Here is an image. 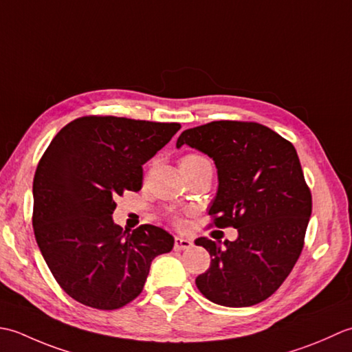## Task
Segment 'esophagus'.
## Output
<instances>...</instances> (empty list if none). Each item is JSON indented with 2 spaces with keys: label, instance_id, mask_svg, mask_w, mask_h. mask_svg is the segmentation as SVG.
<instances>
[{
  "label": "esophagus",
  "instance_id": "1",
  "mask_svg": "<svg viewBox=\"0 0 352 352\" xmlns=\"http://www.w3.org/2000/svg\"><path fill=\"white\" fill-rule=\"evenodd\" d=\"M192 248V241L184 236H175V249L176 250H188Z\"/></svg>",
  "mask_w": 352,
  "mask_h": 352
}]
</instances>
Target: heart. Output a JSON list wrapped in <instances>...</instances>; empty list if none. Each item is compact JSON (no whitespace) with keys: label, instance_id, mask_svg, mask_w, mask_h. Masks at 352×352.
I'll list each match as a JSON object with an SVG mask.
<instances>
[{"label":"heart","instance_id":"obj_1","mask_svg":"<svg viewBox=\"0 0 352 352\" xmlns=\"http://www.w3.org/2000/svg\"><path fill=\"white\" fill-rule=\"evenodd\" d=\"M204 160H205V157H204V156H200V155H186V156H184V157H182L181 166H182V164L197 162V161H204Z\"/></svg>","mask_w":352,"mask_h":352}]
</instances>
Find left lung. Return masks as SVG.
I'll return each instance as SVG.
<instances>
[{"label": "left lung", "instance_id": "obj_1", "mask_svg": "<svg viewBox=\"0 0 352 352\" xmlns=\"http://www.w3.org/2000/svg\"><path fill=\"white\" fill-rule=\"evenodd\" d=\"M212 157L219 188L208 214L217 228L232 226L223 246L206 236L195 243L211 258L196 285L211 302L250 307L279 289L302 252L311 216V192L290 141L248 121H212L186 129L176 147Z\"/></svg>", "mask_w": 352, "mask_h": 352}]
</instances>
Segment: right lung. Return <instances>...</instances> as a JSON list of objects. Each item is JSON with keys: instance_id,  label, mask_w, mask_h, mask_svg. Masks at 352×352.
Instances as JSON below:
<instances>
[{"instance_id": "right-lung-1", "label": "right lung", "mask_w": 352, "mask_h": 352, "mask_svg": "<svg viewBox=\"0 0 352 352\" xmlns=\"http://www.w3.org/2000/svg\"><path fill=\"white\" fill-rule=\"evenodd\" d=\"M181 124L82 117L50 142L33 179V229L63 292L98 310H117L142 292L153 258L173 249L162 228L123 231L116 199L140 191L142 166Z\"/></svg>"}]
</instances>
